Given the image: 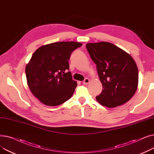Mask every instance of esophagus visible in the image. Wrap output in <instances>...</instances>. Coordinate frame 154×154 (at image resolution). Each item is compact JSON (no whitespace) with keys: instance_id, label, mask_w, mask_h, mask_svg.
<instances>
[{"instance_id":"34e87169","label":"esophagus","mask_w":154,"mask_h":154,"mask_svg":"<svg viewBox=\"0 0 154 154\" xmlns=\"http://www.w3.org/2000/svg\"><path fill=\"white\" fill-rule=\"evenodd\" d=\"M82 83H83V84H84V85H87V84H88V83H89V79H87V78H85V79L83 80Z\"/></svg>"}]
</instances>
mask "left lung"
Here are the masks:
<instances>
[{
  "instance_id": "obj_1",
  "label": "left lung",
  "mask_w": 154,
  "mask_h": 154,
  "mask_svg": "<svg viewBox=\"0 0 154 154\" xmlns=\"http://www.w3.org/2000/svg\"><path fill=\"white\" fill-rule=\"evenodd\" d=\"M87 50L96 64L103 88L96 97L107 107L121 106L130 100L136 92L139 71L132 57L116 45L107 42L88 43Z\"/></svg>"
}]
</instances>
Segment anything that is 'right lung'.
I'll return each mask as SVG.
<instances>
[{
  "label": "right lung",
  "mask_w": 154,
  "mask_h": 154,
  "mask_svg": "<svg viewBox=\"0 0 154 154\" xmlns=\"http://www.w3.org/2000/svg\"><path fill=\"white\" fill-rule=\"evenodd\" d=\"M82 44L58 42L39 47L26 66L31 92L46 106H57L71 98L77 84L69 70L71 54Z\"/></svg>",
  "instance_id": "1"
}]
</instances>
